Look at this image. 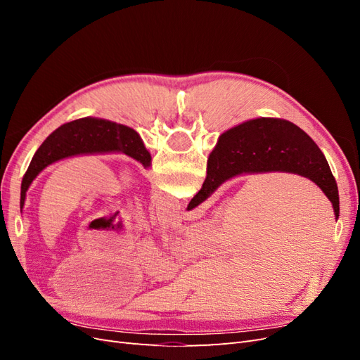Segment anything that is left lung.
<instances>
[{
  "mask_svg": "<svg viewBox=\"0 0 360 360\" xmlns=\"http://www.w3.org/2000/svg\"><path fill=\"white\" fill-rule=\"evenodd\" d=\"M123 153L139 162L146 169L151 167V156L139 134L132 127L110 120L85 117L64 123L43 141L32 156L20 184V212L24 209L27 191L39 174L58 160L84 156Z\"/></svg>",
  "mask_w": 360,
  "mask_h": 360,
  "instance_id": "left-lung-1",
  "label": "left lung"
}]
</instances>
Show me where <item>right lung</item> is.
<instances>
[{
    "label": "right lung",
    "instance_id": "obj_1",
    "mask_svg": "<svg viewBox=\"0 0 360 360\" xmlns=\"http://www.w3.org/2000/svg\"><path fill=\"white\" fill-rule=\"evenodd\" d=\"M290 172L309 179L340 216V195L328 160L308 134L288 120L261 117L234 126L217 139L207 160V176L188 210L204 202L225 181L243 174Z\"/></svg>",
    "mask_w": 360,
    "mask_h": 360
}]
</instances>
